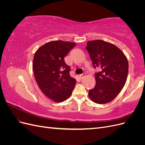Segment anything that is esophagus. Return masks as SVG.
Wrapping results in <instances>:
<instances>
[{"label": "esophagus", "instance_id": "1", "mask_svg": "<svg viewBox=\"0 0 145 145\" xmlns=\"http://www.w3.org/2000/svg\"><path fill=\"white\" fill-rule=\"evenodd\" d=\"M85 76V73H83L82 74H81V75L79 76V78H80V79H82V78Z\"/></svg>", "mask_w": 145, "mask_h": 145}]
</instances>
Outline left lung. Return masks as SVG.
Segmentation results:
<instances>
[{
	"label": "left lung",
	"instance_id": "left-lung-1",
	"mask_svg": "<svg viewBox=\"0 0 145 145\" xmlns=\"http://www.w3.org/2000/svg\"><path fill=\"white\" fill-rule=\"evenodd\" d=\"M92 63L99 71L95 73V86L88 95L94 103L111 102L123 88L128 74V62L119 48L102 40L87 42L86 47Z\"/></svg>",
	"mask_w": 145,
	"mask_h": 145
}]
</instances>
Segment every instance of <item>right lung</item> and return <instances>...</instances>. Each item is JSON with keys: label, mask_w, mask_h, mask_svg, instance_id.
Masks as SVG:
<instances>
[{"label": "right lung", "mask_w": 145, "mask_h": 145, "mask_svg": "<svg viewBox=\"0 0 145 145\" xmlns=\"http://www.w3.org/2000/svg\"><path fill=\"white\" fill-rule=\"evenodd\" d=\"M76 46L74 42L56 40L40 46L35 52L33 69L39 87L54 102H62L71 95L76 80L69 75L64 57Z\"/></svg>", "instance_id": "1"}]
</instances>
